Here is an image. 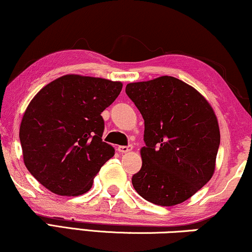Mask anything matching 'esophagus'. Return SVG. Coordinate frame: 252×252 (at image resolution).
Returning <instances> with one entry per match:
<instances>
[{"mask_svg":"<svg viewBox=\"0 0 252 252\" xmlns=\"http://www.w3.org/2000/svg\"><path fill=\"white\" fill-rule=\"evenodd\" d=\"M117 149H118L119 153L125 154V153H129V151L133 149V147L132 146H119Z\"/></svg>","mask_w":252,"mask_h":252,"instance_id":"esophagus-1","label":"esophagus"}]
</instances>
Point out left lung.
Returning a JSON list of instances; mask_svg holds the SVG:
<instances>
[{
	"label": "left lung",
	"instance_id": "8db88e82",
	"mask_svg": "<svg viewBox=\"0 0 252 252\" xmlns=\"http://www.w3.org/2000/svg\"><path fill=\"white\" fill-rule=\"evenodd\" d=\"M126 94L144 119L146 147L134 189L157 205L187 201L215 173L220 130L212 106L194 87L168 75L128 84Z\"/></svg>",
	"mask_w": 252,
	"mask_h": 252
}]
</instances>
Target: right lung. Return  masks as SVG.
I'll use <instances>...</instances> for the list:
<instances>
[{
    "label": "right lung",
    "mask_w": 252,
    "mask_h": 252,
    "mask_svg": "<svg viewBox=\"0 0 252 252\" xmlns=\"http://www.w3.org/2000/svg\"><path fill=\"white\" fill-rule=\"evenodd\" d=\"M120 81L66 74L51 81L30 102L19 128L24 163L51 192L79 196L115 149L103 142L101 113L118 97Z\"/></svg>",
    "instance_id": "obj_1"
}]
</instances>
